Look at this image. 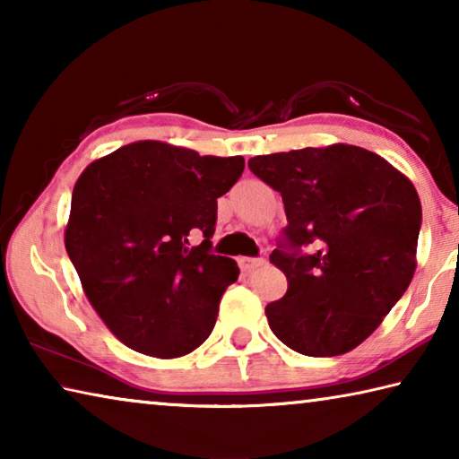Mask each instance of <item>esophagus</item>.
I'll return each instance as SVG.
<instances>
[{
  "label": "esophagus",
  "instance_id": "1",
  "mask_svg": "<svg viewBox=\"0 0 459 459\" xmlns=\"http://www.w3.org/2000/svg\"><path fill=\"white\" fill-rule=\"evenodd\" d=\"M263 263H265V259H261V257H240L238 267L243 271H253V269H257L259 265H263Z\"/></svg>",
  "mask_w": 459,
  "mask_h": 459
}]
</instances>
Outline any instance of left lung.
Segmentation results:
<instances>
[{
    "mask_svg": "<svg viewBox=\"0 0 459 459\" xmlns=\"http://www.w3.org/2000/svg\"><path fill=\"white\" fill-rule=\"evenodd\" d=\"M248 169L281 194L287 227L271 263L287 277L265 307L275 336L306 356L351 352L415 273L421 202L380 155L356 145L257 155Z\"/></svg>",
    "mask_w": 459,
    "mask_h": 459,
    "instance_id": "left-lung-1",
    "label": "left lung"
}]
</instances>
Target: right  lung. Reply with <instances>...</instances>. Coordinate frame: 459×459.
<instances>
[{
	"label": "right lung",
	"mask_w": 459,
	"mask_h": 459,
	"mask_svg": "<svg viewBox=\"0 0 459 459\" xmlns=\"http://www.w3.org/2000/svg\"><path fill=\"white\" fill-rule=\"evenodd\" d=\"M243 169L240 155L137 142L81 174L66 253L91 306L131 351L178 359L211 336L238 277L235 259L212 255L216 198Z\"/></svg>",
	"instance_id": "right-lung-1"
}]
</instances>
